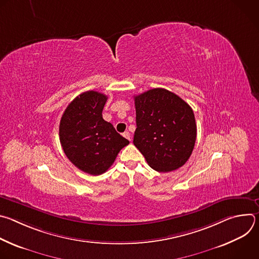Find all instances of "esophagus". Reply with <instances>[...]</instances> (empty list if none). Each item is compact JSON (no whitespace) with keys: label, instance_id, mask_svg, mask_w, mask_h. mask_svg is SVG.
<instances>
[{"label":"esophagus","instance_id":"34e87169","mask_svg":"<svg viewBox=\"0 0 259 259\" xmlns=\"http://www.w3.org/2000/svg\"><path fill=\"white\" fill-rule=\"evenodd\" d=\"M123 136L125 137V138H127V139H129V140H131V137H130V133L128 132V131H126V132H124L123 133Z\"/></svg>","mask_w":259,"mask_h":259}]
</instances>
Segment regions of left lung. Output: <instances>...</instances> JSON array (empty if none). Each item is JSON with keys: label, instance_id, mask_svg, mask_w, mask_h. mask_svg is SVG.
Listing matches in <instances>:
<instances>
[{"label": "left lung", "instance_id": "obj_1", "mask_svg": "<svg viewBox=\"0 0 259 259\" xmlns=\"http://www.w3.org/2000/svg\"><path fill=\"white\" fill-rule=\"evenodd\" d=\"M136 130L133 143L147 164L158 172H170L190 159L197 137L192 107L163 88L134 96Z\"/></svg>", "mask_w": 259, "mask_h": 259}]
</instances>
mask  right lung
<instances>
[{
	"mask_svg": "<svg viewBox=\"0 0 259 259\" xmlns=\"http://www.w3.org/2000/svg\"><path fill=\"white\" fill-rule=\"evenodd\" d=\"M106 100V95L93 90L80 94L67 105L59 124L64 154L77 168L91 175L104 173L129 144L112 124L103 120Z\"/></svg>",
	"mask_w": 259,
	"mask_h": 259,
	"instance_id": "obj_1",
	"label": "right lung"
}]
</instances>
